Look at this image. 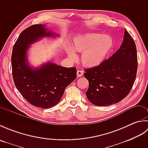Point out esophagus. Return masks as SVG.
<instances>
[{
	"instance_id": "esophagus-1",
	"label": "esophagus",
	"mask_w": 148,
	"mask_h": 148,
	"mask_svg": "<svg viewBox=\"0 0 148 148\" xmlns=\"http://www.w3.org/2000/svg\"><path fill=\"white\" fill-rule=\"evenodd\" d=\"M83 74V72L81 70H78L77 72V77H81Z\"/></svg>"
}]
</instances>
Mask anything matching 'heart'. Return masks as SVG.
I'll return each instance as SVG.
<instances>
[{
  "label": "heart",
  "mask_w": 148,
  "mask_h": 148,
  "mask_svg": "<svg viewBox=\"0 0 148 148\" xmlns=\"http://www.w3.org/2000/svg\"><path fill=\"white\" fill-rule=\"evenodd\" d=\"M112 45V39L108 36L90 33L79 36L74 38L72 48L75 51L82 52V61L88 66H96L100 64ZM69 56L76 59L77 55L71 48L67 49Z\"/></svg>",
  "instance_id": "b5f03b06"
}]
</instances>
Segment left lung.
<instances>
[{"label":"left lung","mask_w":148,"mask_h":148,"mask_svg":"<svg viewBox=\"0 0 148 148\" xmlns=\"http://www.w3.org/2000/svg\"><path fill=\"white\" fill-rule=\"evenodd\" d=\"M137 53L132 37L125 30L120 48L95 67L84 69L89 87L85 94L93 104L108 106L119 102L132 88L137 71Z\"/></svg>","instance_id":"obj_1"}]
</instances>
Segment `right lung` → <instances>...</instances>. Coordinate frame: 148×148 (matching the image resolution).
<instances>
[{
  "label": "right lung",
  "instance_id": "add662e5",
  "mask_svg": "<svg viewBox=\"0 0 148 148\" xmlns=\"http://www.w3.org/2000/svg\"><path fill=\"white\" fill-rule=\"evenodd\" d=\"M42 24H35L21 32L12 48V74L16 87L27 101L37 108L49 109L60 100L65 90L77 77L76 67H65L53 63L32 69L27 60L29 45L51 36Z\"/></svg>",
  "mask_w": 148,
  "mask_h": 148
}]
</instances>
